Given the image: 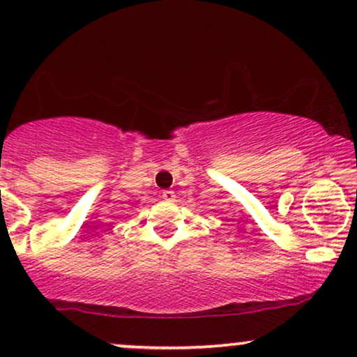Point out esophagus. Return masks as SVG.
Returning a JSON list of instances; mask_svg holds the SVG:
<instances>
[{
    "instance_id": "34e87169",
    "label": "esophagus",
    "mask_w": 357,
    "mask_h": 357,
    "mask_svg": "<svg viewBox=\"0 0 357 357\" xmlns=\"http://www.w3.org/2000/svg\"><path fill=\"white\" fill-rule=\"evenodd\" d=\"M162 199H165V202H167V203H171V202H174V198H176V195H174V191H171V190H166V191H162Z\"/></svg>"
}]
</instances>
